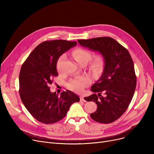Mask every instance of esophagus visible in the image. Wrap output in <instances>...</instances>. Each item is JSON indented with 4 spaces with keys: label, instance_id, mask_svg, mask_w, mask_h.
<instances>
[{
    "label": "esophagus",
    "instance_id": "34e87169",
    "mask_svg": "<svg viewBox=\"0 0 154 154\" xmlns=\"http://www.w3.org/2000/svg\"><path fill=\"white\" fill-rule=\"evenodd\" d=\"M80 101H82V102H86V100H85V99L84 97V96H80Z\"/></svg>",
    "mask_w": 154,
    "mask_h": 154
}]
</instances>
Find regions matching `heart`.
Instances as JSON below:
<instances>
[{"label": "heart", "mask_w": 154, "mask_h": 154, "mask_svg": "<svg viewBox=\"0 0 154 154\" xmlns=\"http://www.w3.org/2000/svg\"><path fill=\"white\" fill-rule=\"evenodd\" d=\"M75 61L79 64L85 63H87L92 58V53L88 50L84 48H77L72 52ZM66 58V55H62L59 58L57 62V69L58 72H60L61 67L63 61ZM105 66L104 57L101 55H97L91 63L90 68L92 72L95 74H99L103 69ZM91 83V79L87 76H84L77 79L71 80L69 84V87L70 89L77 92H82L85 87L89 85Z\"/></svg>", "instance_id": "1"}]
</instances>
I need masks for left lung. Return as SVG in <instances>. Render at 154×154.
Returning a JSON list of instances; mask_svg holds the SVG:
<instances>
[{
    "label": "left lung",
    "instance_id": "8db88e82",
    "mask_svg": "<svg viewBox=\"0 0 154 154\" xmlns=\"http://www.w3.org/2000/svg\"><path fill=\"white\" fill-rule=\"evenodd\" d=\"M84 47L98 52L105 59L100 79L92 87V95L85 97L97 105L91 117L96 122H114L126 111L134 94L137 84L134 62L128 51L111 37L78 40ZM102 91L104 95H101ZM98 93V95L96 94Z\"/></svg>",
    "mask_w": 154,
    "mask_h": 154
}]
</instances>
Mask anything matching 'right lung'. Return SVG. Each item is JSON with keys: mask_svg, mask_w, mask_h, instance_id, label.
Instances as JSON below:
<instances>
[{"mask_svg": "<svg viewBox=\"0 0 154 154\" xmlns=\"http://www.w3.org/2000/svg\"><path fill=\"white\" fill-rule=\"evenodd\" d=\"M66 40L45 41L38 45L22 64L19 74V94L30 114L39 122L49 124L62 120L71 105L80 101L67 90L59 95L51 92L52 78L58 76L57 62L60 56L77 45Z\"/></svg>", "mask_w": 154, "mask_h": 154, "instance_id": "1", "label": "right lung"}]
</instances>
